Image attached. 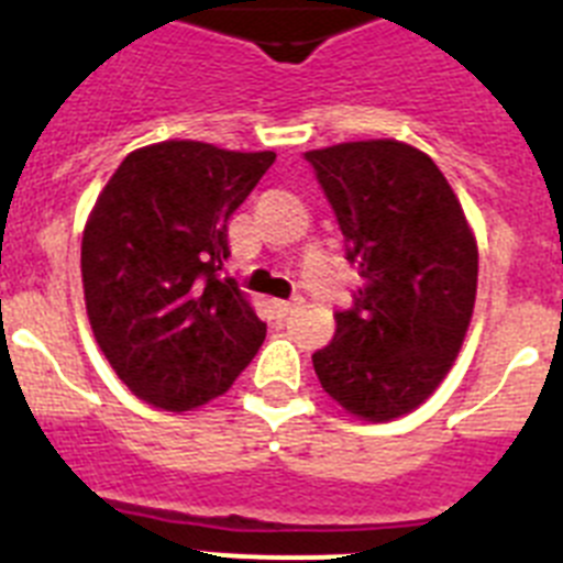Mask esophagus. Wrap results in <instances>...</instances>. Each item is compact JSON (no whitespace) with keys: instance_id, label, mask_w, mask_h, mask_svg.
Listing matches in <instances>:
<instances>
[{"instance_id":"esophagus-1","label":"esophagus","mask_w":563,"mask_h":563,"mask_svg":"<svg viewBox=\"0 0 563 563\" xmlns=\"http://www.w3.org/2000/svg\"><path fill=\"white\" fill-rule=\"evenodd\" d=\"M298 305H301V298H290V301H285V298H276V301H273V312H276L278 318H287Z\"/></svg>"}]
</instances>
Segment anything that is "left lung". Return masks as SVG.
<instances>
[{
	"label": "left lung",
	"instance_id": "8db88e82",
	"mask_svg": "<svg viewBox=\"0 0 563 563\" xmlns=\"http://www.w3.org/2000/svg\"><path fill=\"white\" fill-rule=\"evenodd\" d=\"M305 161L363 278L312 366L346 411L395 420L440 386L460 352L476 301V239L449 180L420 148L357 141L305 152Z\"/></svg>",
	"mask_w": 563,
	"mask_h": 563
}]
</instances>
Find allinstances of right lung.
<instances>
[{"instance_id":"add662e5","label":"right lung","mask_w":563,"mask_h":563,"mask_svg":"<svg viewBox=\"0 0 563 563\" xmlns=\"http://www.w3.org/2000/svg\"><path fill=\"white\" fill-rule=\"evenodd\" d=\"M273 161L200 141L154 143L129 154L89 213V324L118 377L157 409L225 395L265 341L267 324L222 265L228 220Z\"/></svg>"}]
</instances>
